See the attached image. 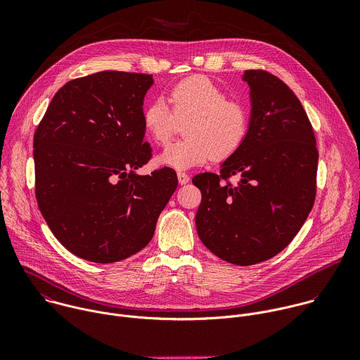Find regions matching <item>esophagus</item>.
Returning <instances> with one entry per match:
<instances>
[{"label": "esophagus", "mask_w": 360, "mask_h": 360, "mask_svg": "<svg viewBox=\"0 0 360 360\" xmlns=\"http://www.w3.org/2000/svg\"><path fill=\"white\" fill-rule=\"evenodd\" d=\"M189 175L188 174H185V172H178V182L181 184V185H185V184H188L189 182Z\"/></svg>", "instance_id": "1"}]
</instances>
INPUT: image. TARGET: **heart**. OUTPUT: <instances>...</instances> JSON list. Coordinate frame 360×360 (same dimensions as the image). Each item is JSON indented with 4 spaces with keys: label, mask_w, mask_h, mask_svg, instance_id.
Returning <instances> with one entry per match:
<instances>
[{
    "label": "heart",
    "mask_w": 360,
    "mask_h": 360,
    "mask_svg": "<svg viewBox=\"0 0 360 360\" xmlns=\"http://www.w3.org/2000/svg\"><path fill=\"white\" fill-rule=\"evenodd\" d=\"M172 110L161 98L143 108L142 124L148 136L165 145L184 127L185 138L171 143L160 157L162 165L189 169L211 158L222 161L238 150L248 135L249 108L239 98L205 75H192L169 89Z\"/></svg>",
    "instance_id": "obj_1"
}]
</instances>
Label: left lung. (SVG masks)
Returning <instances> with one entry per match:
<instances>
[{
	"instance_id": "1",
	"label": "left lung",
	"mask_w": 360,
	"mask_h": 360,
	"mask_svg": "<svg viewBox=\"0 0 360 360\" xmlns=\"http://www.w3.org/2000/svg\"><path fill=\"white\" fill-rule=\"evenodd\" d=\"M250 122L219 174L203 172L196 231L218 258L239 266L268 261L300 231L316 198L318 148L295 92L264 70H248ZM238 176L232 186L229 178Z\"/></svg>"
}]
</instances>
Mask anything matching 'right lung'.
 Returning a JSON list of instances; mask_svg holds the SVG:
<instances>
[{
	"mask_svg": "<svg viewBox=\"0 0 360 360\" xmlns=\"http://www.w3.org/2000/svg\"><path fill=\"white\" fill-rule=\"evenodd\" d=\"M152 75L101 71L68 81L34 134L35 198L71 253L112 264L145 248L178 186L176 172L135 171L150 160L143 96Z\"/></svg>",
	"mask_w": 360,
	"mask_h": 360,
	"instance_id": "add662e5",
	"label": "right lung"
}]
</instances>
